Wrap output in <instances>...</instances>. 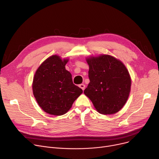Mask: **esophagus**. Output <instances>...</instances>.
<instances>
[{"mask_svg": "<svg viewBox=\"0 0 159 159\" xmlns=\"http://www.w3.org/2000/svg\"><path fill=\"white\" fill-rule=\"evenodd\" d=\"M79 87L83 90V91H84V89H85V85L84 84H80L79 85Z\"/></svg>", "mask_w": 159, "mask_h": 159, "instance_id": "34e87169", "label": "esophagus"}]
</instances>
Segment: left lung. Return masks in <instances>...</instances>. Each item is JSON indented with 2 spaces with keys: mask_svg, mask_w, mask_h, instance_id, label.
<instances>
[{
  "mask_svg": "<svg viewBox=\"0 0 159 159\" xmlns=\"http://www.w3.org/2000/svg\"><path fill=\"white\" fill-rule=\"evenodd\" d=\"M89 83L84 91L97 111L111 115L120 111L126 104L131 81L126 66L108 55L86 58Z\"/></svg>",
  "mask_w": 159,
  "mask_h": 159,
  "instance_id": "8db88e82",
  "label": "left lung"
}]
</instances>
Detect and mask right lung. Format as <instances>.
<instances>
[{
	"label": "right lung",
	"instance_id": "add662e5",
	"mask_svg": "<svg viewBox=\"0 0 159 159\" xmlns=\"http://www.w3.org/2000/svg\"><path fill=\"white\" fill-rule=\"evenodd\" d=\"M68 59L52 55L40 64L33 80V93L39 106L53 115L68 112L82 89L75 86L71 74L66 70Z\"/></svg>",
	"mask_w": 159,
	"mask_h": 159
}]
</instances>
